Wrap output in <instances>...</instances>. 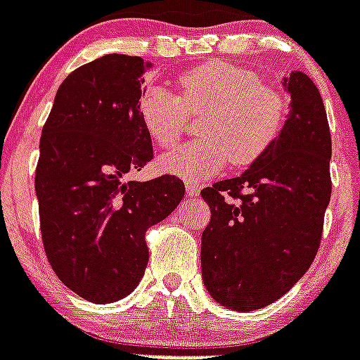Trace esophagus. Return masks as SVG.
Returning <instances> with one entry per match:
<instances>
[{
    "label": "esophagus",
    "instance_id": "obj_1",
    "mask_svg": "<svg viewBox=\"0 0 360 360\" xmlns=\"http://www.w3.org/2000/svg\"><path fill=\"white\" fill-rule=\"evenodd\" d=\"M186 194L190 198H195V195H200V185H195V183H186Z\"/></svg>",
    "mask_w": 360,
    "mask_h": 360
}]
</instances>
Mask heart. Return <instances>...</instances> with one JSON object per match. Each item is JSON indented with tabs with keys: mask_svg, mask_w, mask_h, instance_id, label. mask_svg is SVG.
<instances>
[{
	"mask_svg": "<svg viewBox=\"0 0 360 360\" xmlns=\"http://www.w3.org/2000/svg\"><path fill=\"white\" fill-rule=\"evenodd\" d=\"M177 96L160 86L139 98V116L150 139L174 148L186 133V114H200L203 136L160 159V168L185 181H203L233 162L250 166L276 144L285 129L290 103L253 70L210 60L183 74Z\"/></svg>",
	"mask_w": 360,
	"mask_h": 360,
	"instance_id": "heart-1",
	"label": "heart"
}]
</instances>
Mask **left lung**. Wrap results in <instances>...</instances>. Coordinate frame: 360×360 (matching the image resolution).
Returning a JSON list of instances; mask_svg holds the SVG:
<instances>
[{"instance_id":"1","label":"left lung","mask_w":360,"mask_h":360,"mask_svg":"<svg viewBox=\"0 0 360 360\" xmlns=\"http://www.w3.org/2000/svg\"><path fill=\"white\" fill-rule=\"evenodd\" d=\"M285 129L240 177L201 190L210 221L201 235V276L216 302L255 311L277 302L318 253L331 200V133L316 84L285 79Z\"/></svg>"}]
</instances>
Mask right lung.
Masks as SVG:
<instances>
[{"instance_id":"right-lung-1","label":"right lung","mask_w":360,"mask_h":360,"mask_svg":"<svg viewBox=\"0 0 360 360\" xmlns=\"http://www.w3.org/2000/svg\"><path fill=\"white\" fill-rule=\"evenodd\" d=\"M144 58L109 53L64 79L42 127L34 188L49 264L92 303L133 292L148 266L146 231L185 198V183L160 175L127 181L153 159L139 116Z\"/></svg>"}]
</instances>
